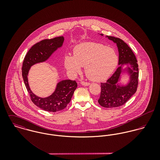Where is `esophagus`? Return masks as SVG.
<instances>
[{
    "instance_id": "obj_1",
    "label": "esophagus",
    "mask_w": 160,
    "mask_h": 160,
    "mask_svg": "<svg viewBox=\"0 0 160 160\" xmlns=\"http://www.w3.org/2000/svg\"><path fill=\"white\" fill-rule=\"evenodd\" d=\"M81 84L82 86H88L90 85V83H89V82H84V81H81Z\"/></svg>"
}]
</instances>
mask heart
Wrapping results in <instances>:
<instances>
[{
	"instance_id": "b5f03b06",
	"label": "heart",
	"mask_w": 160,
	"mask_h": 160,
	"mask_svg": "<svg viewBox=\"0 0 160 160\" xmlns=\"http://www.w3.org/2000/svg\"><path fill=\"white\" fill-rule=\"evenodd\" d=\"M65 66L69 71L77 74L85 67L86 75L90 80L101 82L106 80L114 71L118 56L113 48L96 42H85L76 46L73 57L66 56Z\"/></svg>"
}]
</instances>
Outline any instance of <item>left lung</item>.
I'll return each instance as SVG.
<instances>
[{"mask_svg": "<svg viewBox=\"0 0 160 160\" xmlns=\"http://www.w3.org/2000/svg\"><path fill=\"white\" fill-rule=\"evenodd\" d=\"M100 35L103 36V34ZM106 37L116 44L119 52V67L106 82L101 83V93L98 102L105 108H115L126 103L136 93L138 82V68L136 57L126 43L118 38L108 36ZM126 64L127 68L122 69V67ZM125 72L130 76L129 82L124 86L119 85L118 82L121 74Z\"/></svg>", "mask_w": 160, "mask_h": 160, "instance_id": "8db88e82", "label": "left lung"}]
</instances>
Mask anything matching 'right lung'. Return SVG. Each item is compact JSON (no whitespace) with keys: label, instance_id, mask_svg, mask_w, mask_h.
Here are the masks:
<instances>
[{"label":"right lung","instance_id":"1","mask_svg":"<svg viewBox=\"0 0 160 160\" xmlns=\"http://www.w3.org/2000/svg\"><path fill=\"white\" fill-rule=\"evenodd\" d=\"M63 42V36L42 40L32 46L23 61L22 76L31 99L37 107L46 112H57L65 108L78 87L77 82L70 79L61 81L57 83L56 89L52 95L42 98L31 91L28 83V72L32 65L46 61L55 51L62 46Z\"/></svg>","mask_w":160,"mask_h":160}]
</instances>
